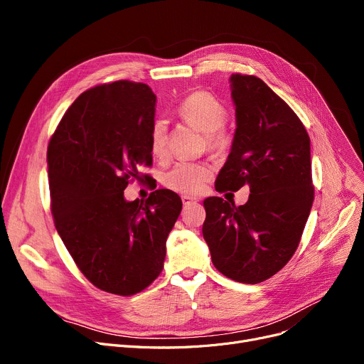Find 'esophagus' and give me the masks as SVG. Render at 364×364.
Here are the masks:
<instances>
[{
    "mask_svg": "<svg viewBox=\"0 0 364 364\" xmlns=\"http://www.w3.org/2000/svg\"><path fill=\"white\" fill-rule=\"evenodd\" d=\"M181 200H183V205H184V206H188V205H192V203H196V202H198V199H196V198H193V196H187V195L181 196Z\"/></svg>",
    "mask_w": 364,
    "mask_h": 364,
    "instance_id": "obj_1",
    "label": "esophagus"
}]
</instances>
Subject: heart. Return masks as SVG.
Here are the masks:
<instances>
[{"mask_svg": "<svg viewBox=\"0 0 364 364\" xmlns=\"http://www.w3.org/2000/svg\"><path fill=\"white\" fill-rule=\"evenodd\" d=\"M178 117L205 132L208 146L214 150H224L232 139L223 124L227 112L223 103L206 91H195L186 95L177 107ZM149 143L153 155L159 159L168 155V125L165 119H155L150 125ZM213 176V166L206 162L181 161L168 169L162 183L174 192L184 195H196L202 192L206 183Z\"/></svg>", "mask_w": 364, "mask_h": 364, "instance_id": "1", "label": "heart"}]
</instances>
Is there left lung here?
<instances>
[{
    "mask_svg": "<svg viewBox=\"0 0 364 364\" xmlns=\"http://www.w3.org/2000/svg\"><path fill=\"white\" fill-rule=\"evenodd\" d=\"M236 131L217 192L251 195L245 205L208 198L203 239L215 269L225 277L255 284L288 264L309 220L314 187L310 137L296 113L262 80L233 73Z\"/></svg>",
    "mask_w": 364,
    "mask_h": 364,
    "instance_id": "8db88e82",
    "label": "left lung"
}]
</instances>
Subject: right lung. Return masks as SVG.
<instances>
[{
	"label": "right lung",
	"mask_w": 364,
	"mask_h": 364,
	"mask_svg": "<svg viewBox=\"0 0 364 364\" xmlns=\"http://www.w3.org/2000/svg\"><path fill=\"white\" fill-rule=\"evenodd\" d=\"M156 95L149 85L114 81L87 90L57 125L47 149L57 233L82 274L105 292L129 296L155 280L181 199L158 188L127 202L124 190L151 165L150 125Z\"/></svg>",
	"instance_id": "right-lung-1"
}]
</instances>
